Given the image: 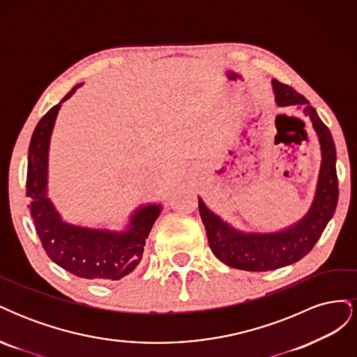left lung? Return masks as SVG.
<instances>
[{"mask_svg":"<svg viewBox=\"0 0 357 357\" xmlns=\"http://www.w3.org/2000/svg\"><path fill=\"white\" fill-rule=\"evenodd\" d=\"M273 89L278 107L296 105L311 121L320 143L321 164L316 195L310 210L301 220L277 232L236 229L213 213L198 197L199 214L207 231L211 252L223 264L243 271H271L298 262L319 241L338 202V178L335 168L337 150L328 126L321 122L314 107H311L304 96L290 86L273 79Z\"/></svg>","mask_w":357,"mask_h":357,"instance_id":"1","label":"left lung"}]
</instances>
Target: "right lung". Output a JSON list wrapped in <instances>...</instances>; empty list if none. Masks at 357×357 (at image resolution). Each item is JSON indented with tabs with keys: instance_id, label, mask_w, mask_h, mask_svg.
<instances>
[{
	"instance_id": "1",
	"label": "right lung",
	"mask_w": 357,
	"mask_h": 357,
	"mask_svg": "<svg viewBox=\"0 0 357 357\" xmlns=\"http://www.w3.org/2000/svg\"><path fill=\"white\" fill-rule=\"evenodd\" d=\"M74 88L62 101L40 119L28 150L26 197L32 223L47 256L66 271L95 282H116L131 274L143 257L146 240L162 211L160 204L138 207L123 231L89 228L62 219L47 197L49 146L53 126L63 101L80 88Z\"/></svg>"
}]
</instances>
